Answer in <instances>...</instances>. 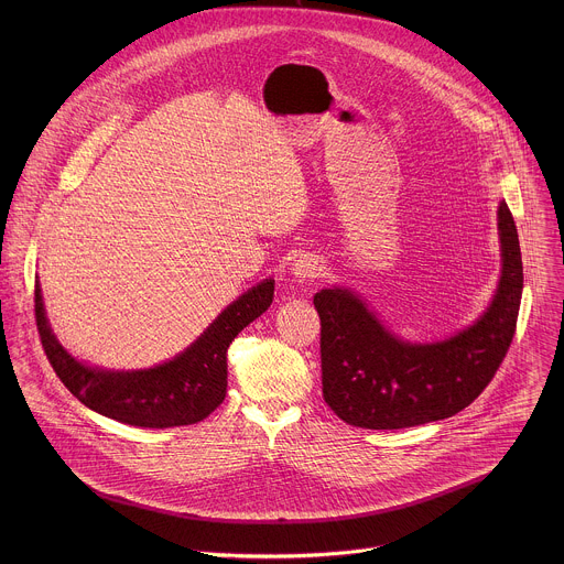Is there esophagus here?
<instances>
[{"instance_id": "34e87169", "label": "esophagus", "mask_w": 564, "mask_h": 564, "mask_svg": "<svg viewBox=\"0 0 564 564\" xmlns=\"http://www.w3.org/2000/svg\"><path fill=\"white\" fill-rule=\"evenodd\" d=\"M322 273V262L313 253H304L293 262V275L300 280H313L319 278Z\"/></svg>"}]
</instances>
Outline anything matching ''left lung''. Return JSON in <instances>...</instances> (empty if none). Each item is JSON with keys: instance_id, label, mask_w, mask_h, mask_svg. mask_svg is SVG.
Segmentation results:
<instances>
[{"instance_id": "1", "label": "left lung", "mask_w": 564, "mask_h": 564, "mask_svg": "<svg viewBox=\"0 0 564 564\" xmlns=\"http://www.w3.org/2000/svg\"><path fill=\"white\" fill-rule=\"evenodd\" d=\"M501 280L471 327L432 345L395 338L345 289L315 295L322 319L323 400L349 425L400 430L447 419L474 402L512 343L523 291L514 219L499 204Z\"/></svg>"}]
</instances>
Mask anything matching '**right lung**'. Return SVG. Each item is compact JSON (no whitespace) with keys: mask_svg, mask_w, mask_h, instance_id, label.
I'll return each mask as SVG.
<instances>
[{"mask_svg":"<svg viewBox=\"0 0 564 564\" xmlns=\"http://www.w3.org/2000/svg\"><path fill=\"white\" fill-rule=\"evenodd\" d=\"M273 302L264 280L230 304L177 358L148 371H101L72 358L52 334L39 282L34 284L36 329L61 382L90 410L137 427H180L204 421L226 400L228 347L245 325Z\"/></svg>","mask_w":564,"mask_h":564,"instance_id":"add662e5","label":"right lung"}]
</instances>
